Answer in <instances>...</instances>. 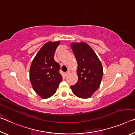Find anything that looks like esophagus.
I'll return each instance as SVG.
<instances>
[{
	"label": "esophagus",
	"mask_w": 135,
	"mask_h": 135,
	"mask_svg": "<svg viewBox=\"0 0 135 135\" xmlns=\"http://www.w3.org/2000/svg\"><path fill=\"white\" fill-rule=\"evenodd\" d=\"M69 74H70V72H69V71H68V72H66V73H65L66 76H68V75H69Z\"/></svg>",
	"instance_id": "esophagus-1"
}]
</instances>
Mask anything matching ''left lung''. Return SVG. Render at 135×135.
<instances>
[{"label":"left lung","instance_id":"obj_1","mask_svg":"<svg viewBox=\"0 0 135 135\" xmlns=\"http://www.w3.org/2000/svg\"><path fill=\"white\" fill-rule=\"evenodd\" d=\"M70 47L78 63V81L70 86L80 98H89L99 88L103 75L102 64L96 53L85 42L72 43Z\"/></svg>","mask_w":135,"mask_h":135}]
</instances>
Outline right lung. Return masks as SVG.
I'll use <instances>...</instances> for the list:
<instances>
[{
    "mask_svg": "<svg viewBox=\"0 0 135 135\" xmlns=\"http://www.w3.org/2000/svg\"><path fill=\"white\" fill-rule=\"evenodd\" d=\"M60 41H49L35 56L30 69V78L34 90L41 98L52 96L62 81L60 66L54 59Z\"/></svg>",
    "mask_w": 135,
    "mask_h": 135,
    "instance_id": "obj_1",
    "label": "right lung"
}]
</instances>
